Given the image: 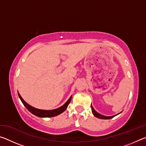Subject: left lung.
<instances>
[{"instance_id":"1","label":"left lung","mask_w":146,"mask_h":146,"mask_svg":"<svg viewBox=\"0 0 146 146\" xmlns=\"http://www.w3.org/2000/svg\"><path fill=\"white\" fill-rule=\"evenodd\" d=\"M91 110H92V113H93V114L94 115V116H95V117H96L98 118H101V119H111V118H112L114 117H115V116H117V115L119 114V113H118V114H117V115L111 116V117H106V116L101 115V114H100V113H98L96 111L94 110V108H93L92 105H91Z\"/></svg>"}]
</instances>
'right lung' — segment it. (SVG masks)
Returning <instances> with one entry per match:
<instances>
[{
	"instance_id": "1",
	"label": "right lung",
	"mask_w": 146,
	"mask_h": 146,
	"mask_svg": "<svg viewBox=\"0 0 146 146\" xmlns=\"http://www.w3.org/2000/svg\"><path fill=\"white\" fill-rule=\"evenodd\" d=\"M19 97L20 98V99L21 100L22 102L23 103L24 106L27 108L29 112H31L32 114H33L37 116L38 117H55L56 115H58L61 114L62 113H63L64 111L66 110V108H68V106L69 105V104L70 103L71 98H72V96H71L70 98H69L68 100L64 104L61 106V107L58 108L57 109H55V110H39V109H36L35 108L33 107H32L30 105H29L28 103H26L25 101L24 100L23 98L21 97V96L20 95V94L18 93Z\"/></svg>"
}]
</instances>
